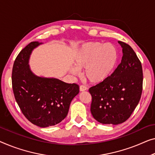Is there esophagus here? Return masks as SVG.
Masks as SVG:
<instances>
[{
    "mask_svg": "<svg viewBox=\"0 0 155 155\" xmlns=\"http://www.w3.org/2000/svg\"><path fill=\"white\" fill-rule=\"evenodd\" d=\"M79 90H80V91H81V92L85 91H86V90H87V87H86V86H85V85H80Z\"/></svg>",
    "mask_w": 155,
    "mask_h": 155,
    "instance_id": "1",
    "label": "esophagus"
}]
</instances>
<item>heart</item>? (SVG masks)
<instances>
[{
    "label": "heart",
    "mask_w": 155,
    "mask_h": 155,
    "mask_svg": "<svg viewBox=\"0 0 155 155\" xmlns=\"http://www.w3.org/2000/svg\"><path fill=\"white\" fill-rule=\"evenodd\" d=\"M118 61L117 48L111 43L91 41L80 47L74 57L78 68H84V77L92 84L104 81L114 71ZM70 72L76 74L78 69L70 68Z\"/></svg>",
    "instance_id": "obj_1"
}]
</instances>
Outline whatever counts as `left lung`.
<instances>
[{
    "label": "left lung",
    "mask_w": 155,
    "mask_h": 155,
    "mask_svg": "<svg viewBox=\"0 0 155 155\" xmlns=\"http://www.w3.org/2000/svg\"><path fill=\"white\" fill-rule=\"evenodd\" d=\"M121 63L109 77L91 87V111L101 124H118L131 116L139 102L143 89L141 63L134 51L123 41Z\"/></svg>",
    "instance_id": "obj_1"
}]
</instances>
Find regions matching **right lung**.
I'll use <instances>...</instances> for the list:
<instances>
[{"instance_id":"1","label":"right lung","mask_w":155,"mask_h":155,"mask_svg":"<svg viewBox=\"0 0 155 155\" xmlns=\"http://www.w3.org/2000/svg\"><path fill=\"white\" fill-rule=\"evenodd\" d=\"M41 44L32 41L21 51L14 63L12 83L15 100L24 116L37 126L47 127L65 118L79 87L55 78L38 77L31 71L30 56Z\"/></svg>"}]
</instances>
